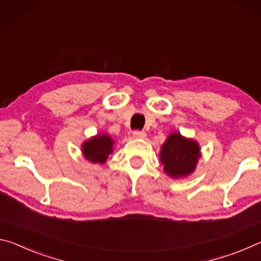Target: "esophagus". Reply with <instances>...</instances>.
<instances>
[{"mask_svg": "<svg viewBox=\"0 0 261 261\" xmlns=\"http://www.w3.org/2000/svg\"><path fill=\"white\" fill-rule=\"evenodd\" d=\"M133 136L135 139H146L147 133L144 130H135L133 133Z\"/></svg>", "mask_w": 261, "mask_h": 261, "instance_id": "1", "label": "esophagus"}]
</instances>
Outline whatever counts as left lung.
I'll use <instances>...</instances> for the list:
<instances>
[{
    "instance_id": "left-lung-1",
    "label": "left lung",
    "mask_w": 261,
    "mask_h": 261,
    "mask_svg": "<svg viewBox=\"0 0 261 261\" xmlns=\"http://www.w3.org/2000/svg\"><path fill=\"white\" fill-rule=\"evenodd\" d=\"M201 157V149L193 139L182 136L179 132L171 133L162 144L160 161L164 172L173 179L185 178L195 171Z\"/></svg>"
}]
</instances>
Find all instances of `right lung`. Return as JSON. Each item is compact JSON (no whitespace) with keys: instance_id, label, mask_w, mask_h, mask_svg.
I'll return each mask as SVG.
<instances>
[{"instance_id":"add662e5","label":"right lung","mask_w":261,"mask_h":261,"mask_svg":"<svg viewBox=\"0 0 261 261\" xmlns=\"http://www.w3.org/2000/svg\"><path fill=\"white\" fill-rule=\"evenodd\" d=\"M114 140L106 133H98L82 143V155L92 164H104L114 150Z\"/></svg>"}]
</instances>
